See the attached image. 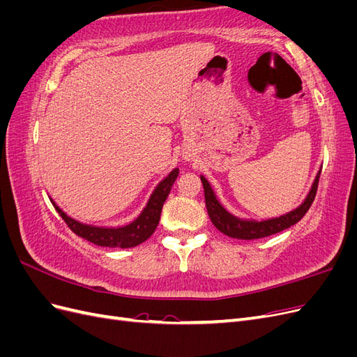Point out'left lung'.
Segmentation results:
<instances>
[{
    "mask_svg": "<svg viewBox=\"0 0 357 357\" xmlns=\"http://www.w3.org/2000/svg\"><path fill=\"white\" fill-rule=\"evenodd\" d=\"M319 178H320V174H317V177L314 180V185H312V189L310 190L307 199L304 201V204L301 205V207H298L296 210H294L286 215H282V218L271 219L266 222H245V220H240V219L234 218V215H231L228 211H226L218 202V199H215L214 193L208 185V181L204 177H201V181L204 186L205 207H207L210 220L213 222L215 228H218L222 234L231 236V238L257 240V238H264V236H268V235L282 232V231L290 228V226H294L295 223H298L302 218H304L307 211L310 210L312 201H314V198H316Z\"/></svg>",
    "mask_w": 357,
    "mask_h": 357,
    "instance_id": "left-lung-1",
    "label": "left lung"
}]
</instances>
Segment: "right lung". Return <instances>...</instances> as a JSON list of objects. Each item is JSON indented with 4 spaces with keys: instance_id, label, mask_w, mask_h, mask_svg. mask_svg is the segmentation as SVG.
<instances>
[{
    "instance_id": "1",
    "label": "right lung",
    "mask_w": 357,
    "mask_h": 357,
    "mask_svg": "<svg viewBox=\"0 0 357 357\" xmlns=\"http://www.w3.org/2000/svg\"><path fill=\"white\" fill-rule=\"evenodd\" d=\"M178 176V169L171 171L165 180H162L158 188L155 189L153 195L150 197L146 208L143 213L138 215V219L134 220L131 225L123 226V228H96V226L83 225L80 222H75L74 219L68 218L56 204L52 201L53 207L56 208L63 222L67 223L68 228L75 234L82 236V238L88 240L89 243H93L101 247H121V248H129L135 247L146 241L150 235H152L156 229V226L160 219V210L164 205L168 193L171 190L172 183L176 181Z\"/></svg>"
}]
</instances>
